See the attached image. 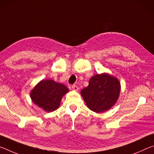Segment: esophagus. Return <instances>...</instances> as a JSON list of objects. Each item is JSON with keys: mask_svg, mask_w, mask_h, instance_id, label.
<instances>
[{"mask_svg": "<svg viewBox=\"0 0 154 154\" xmlns=\"http://www.w3.org/2000/svg\"><path fill=\"white\" fill-rule=\"evenodd\" d=\"M72 89L73 90H75V91H77L79 88H78V87L76 85H72Z\"/></svg>", "mask_w": 154, "mask_h": 154, "instance_id": "obj_1", "label": "esophagus"}]
</instances>
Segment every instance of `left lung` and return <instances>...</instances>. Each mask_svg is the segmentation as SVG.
<instances>
[{
	"mask_svg": "<svg viewBox=\"0 0 154 154\" xmlns=\"http://www.w3.org/2000/svg\"><path fill=\"white\" fill-rule=\"evenodd\" d=\"M120 92V83L116 77L107 74L95 75L88 86L81 91L90 110L96 113L107 111L116 103Z\"/></svg>",
	"mask_w": 154,
	"mask_h": 154,
	"instance_id": "8db88e82",
	"label": "left lung"
}]
</instances>
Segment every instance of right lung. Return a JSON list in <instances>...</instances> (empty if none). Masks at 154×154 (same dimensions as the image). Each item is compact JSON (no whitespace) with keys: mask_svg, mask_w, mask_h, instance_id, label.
<instances>
[{"mask_svg":"<svg viewBox=\"0 0 154 154\" xmlns=\"http://www.w3.org/2000/svg\"><path fill=\"white\" fill-rule=\"evenodd\" d=\"M69 89L62 83L53 80H42L30 93L32 100L36 105L48 112L55 111L60 104L62 97Z\"/></svg>","mask_w":154,"mask_h":154,"instance_id":"add662e5","label":"right lung"}]
</instances>
